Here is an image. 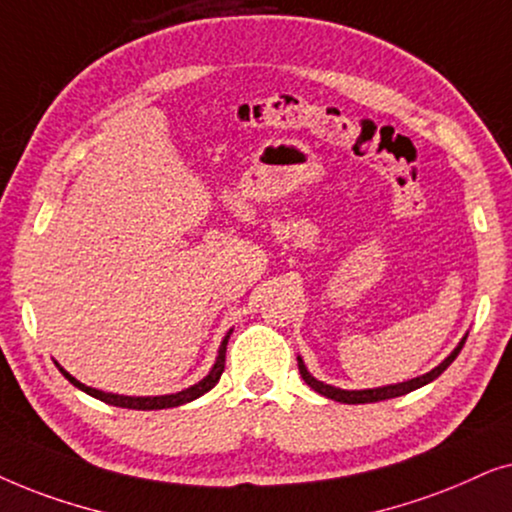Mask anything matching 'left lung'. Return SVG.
<instances>
[{
    "instance_id": "8db88e82",
    "label": "left lung",
    "mask_w": 512,
    "mask_h": 512,
    "mask_svg": "<svg viewBox=\"0 0 512 512\" xmlns=\"http://www.w3.org/2000/svg\"><path fill=\"white\" fill-rule=\"evenodd\" d=\"M466 337L468 332L463 335V339L459 344H456V349L449 353V356L442 360L438 367H433L431 372L421 374V377H414V379H407V381H400V384H388V386H379V388H363V391H346V388H337V386H330V384H323V381H318L313 374L306 370L304 360L297 356V365H299V374H302V379L309 384L313 391L325 395V398L330 400H337V403H346V405H363V403H379V400H388V398H400V395L410 393V391H417V388L431 384L433 379H438L442 372L447 370L449 365L454 363V358L459 356V351L463 349V344H466Z\"/></svg>"
}]
</instances>
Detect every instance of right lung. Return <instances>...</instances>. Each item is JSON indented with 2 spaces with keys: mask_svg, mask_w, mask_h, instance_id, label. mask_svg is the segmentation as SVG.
Masks as SVG:
<instances>
[{
  "mask_svg": "<svg viewBox=\"0 0 512 512\" xmlns=\"http://www.w3.org/2000/svg\"><path fill=\"white\" fill-rule=\"evenodd\" d=\"M229 335H231V330L227 332V337L222 339L220 351H217V358H215V365L210 367V372L206 374V377H203L201 381H196L194 386L185 388V391L168 393V395H119V393H105V391H98V388H93V386L81 384L79 379H74L72 374L67 372L65 367H60L58 363H56V367L60 370V374H63V377L70 381L72 386H77L79 391L93 395V398H98V400H102V403H107V405L126 407V410H166V407H180V405L192 403V400L201 398L203 393H208L210 388H213L217 381H220L222 372H224V353H227Z\"/></svg>",
  "mask_w": 512,
  "mask_h": 512,
  "instance_id": "obj_1",
  "label": "right lung"
}]
</instances>
